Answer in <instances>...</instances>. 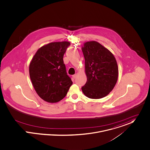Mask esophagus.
<instances>
[{"label": "esophagus", "mask_w": 150, "mask_h": 150, "mask_svg": "<svg viewBox=\"0 0 150 150\" xmlns=\"http://www.w3.org/2000/svg\"><path fill=\"white\" fill-rule=\"evenodd\" d=\"M76 76H77V74H74V75H72V78H73L74 79L76 78Z\"/></svg>", "instance_id": "esophagus-1"}]
</instances>
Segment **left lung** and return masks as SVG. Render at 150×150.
<instances>
[{"label":"left lung","instance_id":"left-lung-1","mask_svg":"<svg viewBox=\"0 0 150 150\" xmlns=\"http://www.w3.org/2000/svg\"><path fill=\"white\" fill-rule=\"evenodd\" d=\"M85 60L87 82L83 94L91 99H100L112 91L117 81L118 68L113 53L99 42L91 41L82 47Z\"/></svg>","mask_w":150,"mask_h":150}]
</instances>
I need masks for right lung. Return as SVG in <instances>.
<instances>
[{
  "mask_svg": "<svg viewBox=\"0 0 150 150\" xmlns=\"http://www.w3.org/2000/svg\"><path fill=\"white\" fill-rule=\"evenodd\" d=\"M68 41L53 42L40 48L29 65V75L35 91L44 100L56 103L63 100L72 84L67 75L63 56Z\"/></svg>",
  "mask_w": 150,
  "mask_h": 150,
  "instance_id": "right-lung-1",
  "label": "right lung"
}]
</instances>
